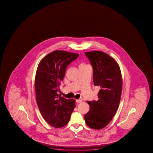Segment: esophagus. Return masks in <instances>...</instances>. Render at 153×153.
Returning a JSON list of instances; mask_svg holds the SVG:
<instances>
[{
    "mask_svg": "<svg viewBox=\"0 0 153 153\" xmlns=\"http://www.w3.org/2000/svg\"><path fill=\"white\" fill-rule=\"evenodd\" d=\"M82 102V99H79V100H76V102L78 103H81Z\"/></svg>",
    "mask_w": 153,
    "mask_h": 153,
    "instance_id": "obj_1",
    "label": "esophagus"
}]
</instances>
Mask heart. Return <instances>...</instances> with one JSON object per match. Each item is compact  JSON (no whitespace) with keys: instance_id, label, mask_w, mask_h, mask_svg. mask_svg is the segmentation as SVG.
<instances>
[{"instance_id":"1","label":"heart","mask_w":153,"mask_h":153,"mask_svg":"<svg viewBox=\"0 0 153 153\" xmlns=\"http://www.w3.org/2000/svg\"><path fill=\"white\" fill-rule=\"evenodd\" d=\"M82 65H85V64H82Z\"/></svg>"}]
</instances>
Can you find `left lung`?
<instances>
[{"mask_svg":"<svg viewBox=\"0 0 153 153\" xmlns=\"http://www.w3.org/2000/svg\"><path fill=\"white\" fill-rule=\"evenodd\" d=\"M93 68L94 85L100 87L97 101H87L90 109L85 120L93 129L100 130L109 124L119 106L122 94V74L118 63L105 52H85Z\"/></svg>","mask_w":153,"mask_h":153,"instance_id":"8db88e82","label":"left lung"}]
</instances>
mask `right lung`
Segmentation results:
<instances>
[{
  "label": "right lung",
  "instance_id": "right-lung-1",
  "mask_svg": "<svg viewBox=\"0 0 153 153\" xmlns=\"http://www.w3.org/2000/svg\"><path fill=\"white\" fill-rule=\"evenodd\" d=\"M79 54L56 50L39 63L35 79L37 104L45 120L56 128L64 127L70 120L75 107L74 99L61 97L58 92L68 65Z\"/></svg>",
  "mask_w": 153,
  "mask_h": 153
}]
</instances>
